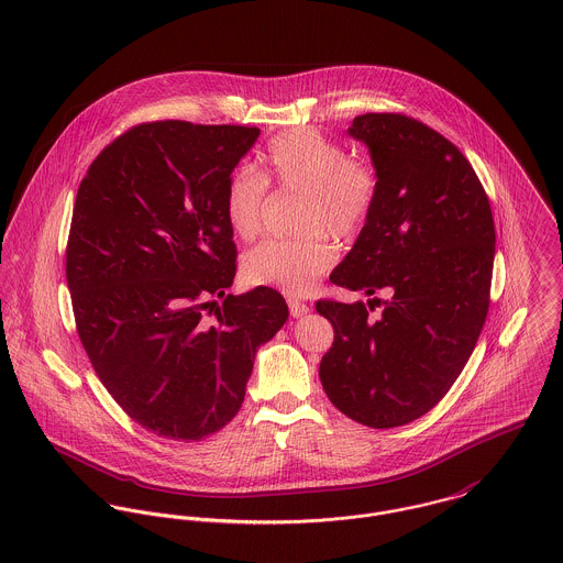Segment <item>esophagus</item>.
<instances>
[{
  "label": "esophagus",
  "mask_w": 563,
  "mask_h": 563,
  "mask_svg": "<svg viewBox=\"0 0 563 563\" xmlns=\"http://www.w3.org/2000/svg\"><path fill=\"white\" fill-rule=\"evenodd\" d=\"M288 308H290V317L292 319H301V317H306L310 312V306L299 301V299H288Z\"/></svg>",
  "instance_id": "34e87169"
}]
</instances>
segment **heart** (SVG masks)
Here are the masks:
<instances>
[{
  "instance_id": "1",
  "label": "heart",
  "mask_w": 563,
  "mask_h": 563,
  "mask_svg": "<svg viewBox=\"0 0 563 563\" xmlns=\"http://www.w3.org/2000/svg\"><path fill=\"white\" fill-rule=\"evenodd\" d=\"M266 186L301 195L297 230L303 234L260 242L246 251L242 279L249 286L308 295L335 260V246L324 232L353 241L366 228L379 195L377 170L314 128L275 136L260 156L257 170L236 168L225 184V219L241 241L255 239L262 228Z\"/></svg>"
}]
</instances>
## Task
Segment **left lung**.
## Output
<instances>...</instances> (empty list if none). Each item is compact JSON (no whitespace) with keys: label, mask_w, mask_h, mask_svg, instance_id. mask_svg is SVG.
Returning <instances> with one entry per match:
<instances>
[{"label":"left lung","mask_w":563,"mask_h":563,"mask_svg":"<svg viewBox=\"0 0 563 563\" xmlns=\"http://www.w3.org/2000/svg\"><path fill=\"white\" fill-rule=\"evenodd\" d=\"M379 177L375 210L329 282L382 299L317 301L333 324L322 388L342 413L373 429L401 427L451 390L489 308L494 219L464 154L399 112L353 119Z\"/></svg>","instance_id":"8db88e82"}]
</instances>
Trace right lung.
<instances>
[{
	"label": "right lung",
	"mask_w": 563,
	"mask_h": 563,
	"mask_svg": "<svg viewBox=\"0 0 563 563\" xmlns=\"http://www.w3.org/2000/svg\"><path fill=\"white\" fill-rule=\"evenodd\" d=\"M260 130L141 123L81 179L67 284L84 351L112 399L152 433L197 442L241 409L255 351L288 319L266 286L225 296L236 275L225 184Z\"/></svg>",
	"instance_id": "obj_1"
}]
</instances>
